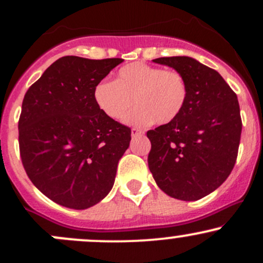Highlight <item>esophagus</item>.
I'll return each mask as SVG.
<instances>
[{"mask_svg":"<svg viewBox=\"0 0 263 263\" xmlns=\"http://www.w3.org/2000/svg\"><path fill=\"white\" fill-rule=\"evenodd\" d=\"M144 132L142 131V129H140V128H136V127H134L131 129V135H132V137H136V136H142L143 135Z\"/></svg>","mask_w":263,"mask_h":263,"instance_id":"1","label":"esophagus"}]
</instances>
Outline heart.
<instances>
[{
  "mask_svg": "<svg viewBox=\"0 0 263 263\" xmlns=\"http://www.w3.org/2000/svg\"><path fill=\"white\" fill-rule=\"evenodd\" d=\"M188 84L182 74L174 70L135 62L122 66L115 81L101 80L93 87V101L112 120L126 116L134 126H146L156 120L167 125L179 117L188 101Z\"/></svg>",
  "mask_w": 263,
  "mask_h": 263,
  "instance_id": "heart-1",
  "label": "heart"
}]
</instances>
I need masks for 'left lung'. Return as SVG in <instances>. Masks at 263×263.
<instances>
[{"label":"left lung","mask_w":263,"mask_h":263,"mask_svg":"<svg viewBox=\"0 0 263 263\" xmlns=\"http://www.w3.org/2000/svg\"><path fill=\"white\" fill-rule=\"evenodd\" d=\"M153 62L182 74L189 93L177 120L147 132L149 171L170 197L198 200L218 189L236 162L242 129L237 96L218 71L190 57Z\"/></svg>","instance_id":"8db88e82"}]
</instances>
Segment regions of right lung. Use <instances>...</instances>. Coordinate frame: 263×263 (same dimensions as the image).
<instances>
[{
    "mask_svg": "<svg viewBox=\"0 0 263 263\" xmlns=\"http://www.w3.org/2000/svg\"><path fill=\"white\" fill-rule=\"evenodd\" d=\"M120 63L63 57L27 90L18 121L21 159L54 203L87 209L112 189L131 128L102 112L92 92Z\"/></svg>",
    "mask_w": 263,
    "mask_h": 263,
    "instance_id": "add662e5",
    "label": "right lung"
}]
</instances>
